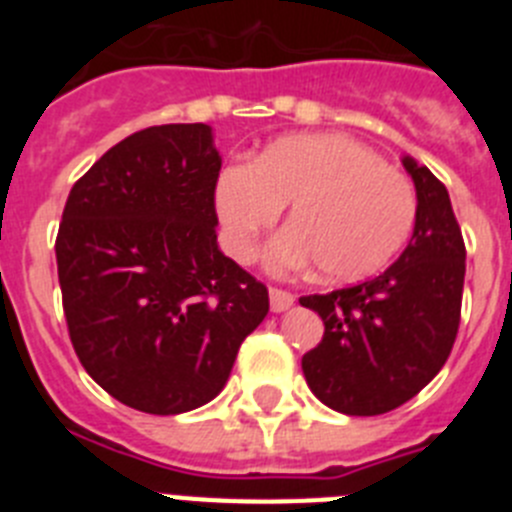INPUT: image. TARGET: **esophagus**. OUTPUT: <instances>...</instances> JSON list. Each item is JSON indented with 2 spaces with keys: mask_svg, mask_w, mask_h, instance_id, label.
I'll use <instances>...</instances> for the list:
<instances>
[{
  "mask_svg": "<svg viewBox=\"0 0 512 512\" xmlns=\"http://www.w3.org/2000/svg\"><path fill=\"white\" fill-rule=\"evenodd\" d=\"M269 302H271V310L284 312V310H289V307L295 305V295H292V292H284V289L271 287L269 289Z\"/></svg>",
  "mask_w": 512,
  "mask_h": 512,
  "instance_id": "34e87169",
  "label": "esophagus"
}]
</instances>
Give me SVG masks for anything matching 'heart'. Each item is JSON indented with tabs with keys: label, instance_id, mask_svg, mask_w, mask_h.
<instances>
[{
	"label": "heart",
	"instance_id": "1",
	"mask_svg": "<svg viewBox=\"0 0 512 512\" xmlns=\"http://www.w3.org/2000/svg\"><path fill=\"white\" fill-rule=\"evenodd\" d=\"M289 205V228L271 241L274 271L307 269L359 282L390 264L413 233L418 197L410 179L346 135H292L253 164H233L217 179L215 207L235 261L256 256L259 235Z\"/></svg>",
	"mask_w": 512,
	"mask_h": 512
}]
</instances>
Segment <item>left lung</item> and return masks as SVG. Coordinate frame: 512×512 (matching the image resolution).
<instances>
[{"label":"left lung","instance_id":"8db88e82","mask_svg":"<svg viewBox=\"0 0 512 512\" xmlns=\"http://www.w3.org/2000/svg\"><path fill=\"white\" fill-rule=\"evenodd\" d=\"M402 166L418 212L400 259L356 287L300 297L325 325L302 356L307 387L343 415H382L413 400L441 372L459 330L467 248L449 192L415 158Z\"/></svg>","mask_w":512,"mask_h":512}]
</instances>
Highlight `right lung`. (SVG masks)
I'll return each mask as SVG.
<instances>
[{
    "label": "right lung",
    "instance_id": "add662e5",
    "mask_svg": "<svg viewBox=\"0 0 512 512\" xmlns=\"http://www.w3.org/2000/svg\"><path fill=\"white\" fill-rule=\"evenodd\" d=\"M223 158L205 122L128 135L71 189L56 238L81 366L128 408L179 415L220 395L269 292L217 248Z\"/></svg>",
    "mask_w": 512,
    "mask_h": 512
}]
</instances>
